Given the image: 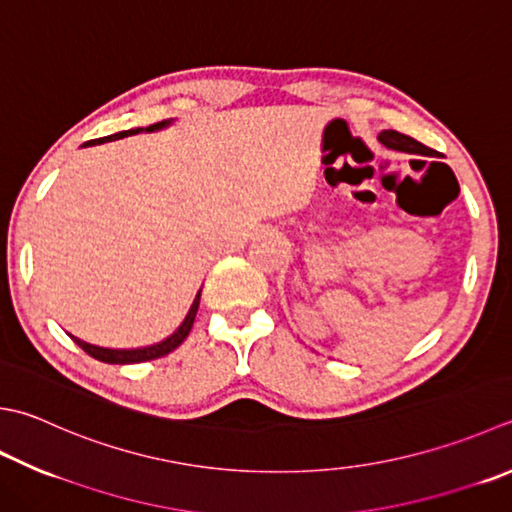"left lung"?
I'll return each mask as SVG.
<instances>
[{
	"mask_svg": "<svg viewBox=\"0 0 512 512\" xmlns=\"http://www.w3.org/2000/svg\"><path fill=\"white\" fill-rule=\"evenodd\" d=\"M379 142H382L386 148H395V150H404V153L410 155H426V157H437V153L433 148H428L424 144H419L417 139L397 133V130H382L377 135Z\"/></svg>",
	"mask_w": 512,
	"mask_h": 512,
	"instance_id": "8db88e82",
	"label": "left lung"
}]
</instances>
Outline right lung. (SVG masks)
<instances>
[{
    "instance_id": "1",
    "label": "right lung",
    "mask_w": 512,
    "mask_h": 512,
    "mask_svg": "<svg viewBox=\"0 0 512 512\" xmlns=\"http://www.w3.org/2000/svg\"><path fill=\"white\" fill-rule=\"evenodd\" d=\"M173 124V119H164V122H157V124H150L146 128H130V130H122V133H115L110 137H102V139H93V142H86L84 146H93V144H104V142H113V139H122V137H128V135H137L142 133V130H146V133H153V130H162L166 126ZM199 297H202V290H199L193 306H190L186 319L182 322V326H179L173 335L166 337L164 342L159 344H153V346H144V348H102V346H93V344H86L82 342V339L73 337V342L84 350V353H88L90 357L99 359V362L104 364H139V362H148V359H157V357H164L168 353H173V350L184 342V339L188 337L190 328H193V322H195V315H197V308H199Z\"/></svg>"
}]
</instances>
